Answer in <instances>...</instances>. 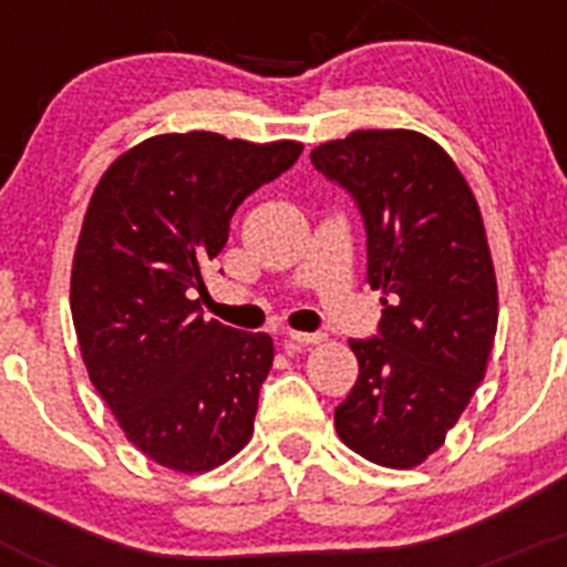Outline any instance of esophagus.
I'll use <instances>...</instances> for the list:
<instances>
[{"label":"esophagus","instance_id":"obj_1","mask_svg":"<svg viewBox=\"0 0 567 567\" xmlns=\"http://www.w3.org/2000/svg\"><path fill=\"white\" fill-rule=\"evenodd\" d=\"M323 340L320 332H287V346H315Z\"/></svg>","mask_w":567,"mask_h":567}]
</instances>
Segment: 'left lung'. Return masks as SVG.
Segmentation results:
<instances>
[{
    "label": "left lung",
    "mask_w": 567,
    "mask_h": 567,
    "mask_svg": "<svg viewBox=\"0 0 567 567\" xmlns=\"http://www.w3.org/2000/svg\"><path fill=\"white\" fill-rule=\"evenodd\" d=\"M309 158L358 204L365 280L383 292L378 338L349 340L360 374L334 429L360 457L414 468L465 412L497 334L477 198L452 155L414 130H354Z\"/></svg>",
    "instance_id": "obj_1"
}]
</instances>
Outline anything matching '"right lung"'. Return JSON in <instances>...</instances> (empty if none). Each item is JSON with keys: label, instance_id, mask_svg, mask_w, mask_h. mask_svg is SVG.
<instances>
[{"label": "right lung", "instance_id": "add662e5", "mask_svg": "<svg viewBox=\"0 0 567 567\" xmlns=\"http://www.w3.org/2000/svg\"><path fill=\"white\" fill-rule=\"evenodd\" d=\"M300 142L164 133L118 155L93 189L70 272L79 349L124 437L202 474L252 437L272 338L204 320L195 295L240 202L287 173Z\"/></svg>", "mask_w": 567, "mask_h": 567}]
</instances>
